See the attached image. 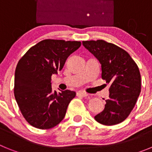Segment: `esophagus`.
Masks as SVG:
<instances>
[{"label":"esophagus","mask_w":152,"mask_h":152,"mask_svg":"<svg viewBox=\"0 0 152 152\" xmlns=\"http://www.w3.org/2000/svg\"><path fill=\"white\" fill-rule=\"evenodd\" d=\"M88 95V94H86L83 91H77V96H80V97H84V96H87Z\"/></svg>","instance_id":"esophagus-1"}]
</instances>
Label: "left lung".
I'll list each match as a JSON object with an SVG mask.
<instances>
[{"label":"left lung","mask_w":152,"mask_h":152,"mask_svg":"<svg viewBox=\"0 0 152 152\" xmlns=\"http://www.w3.org/2000/svg\"><path fill=\"white\" fill-rule=\"evenodd\" d=\"M82 43L101 64L102 79L110 83L104 110L94 119L104 126L119 124L129 116L140 94L139 67L128 52L115 44L103 39Z\"/></svg>","instance_id":"obj_1"}]
</instances>
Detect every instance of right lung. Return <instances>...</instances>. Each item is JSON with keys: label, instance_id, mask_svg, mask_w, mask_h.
Segmentation results:
<instances>
[{"label": "right lung", "instance_id": "obj_1", "mask_svg": "<svg viewBox=\"0 0 152 152\" xmlns=\"http://www.w3.org/2000/svg\"><path fill=\"white\" fill-rule=\"evenodd\" d=\"M81 45L80 41L44 39L32 46L17 63L14 96L27 123L39 129H49L64 119L76 96L66 90L53 92L51 76L63 68L65 61Z\"/></svg>", "mask_w": 152, "mask_h": 152}]
</instances>
